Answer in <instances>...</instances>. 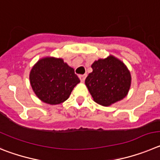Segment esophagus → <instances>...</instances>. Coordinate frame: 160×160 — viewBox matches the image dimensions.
Returning <instances> with one entry per match:
<instances>
[{
	"label": "esophagus",
	"instance_id": "34e87169",
	"mask_svg": "<svg viewBox=\"0 0 160 160\" xmlns=\"http://www.w3.org/2000/svg\"><path fill=\"white\" fill-rule=\"evenodd\" d=\"M86 77H87V75H80V77H80V81H81V82L84 81V80H85Z\"/></svg>",
	"mask_w": 160,
	"mask_h": 160
}]
</instances>
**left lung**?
I'll use <instances>...</instances> for the list:
<instances>
[{"instance_id": "8db88e82", "label": "left lung", "mask_w": 160, "mask_h": 160, "mask_svg": "<svg viewBox=\"0 0 160 160\" xmlns=\"http://www.w3.org/2000/svg\"><path fill=\"white\" fill-rule=\"evenodd\" d=\"M85 84L95 102L109 106L123 100L131 87V73L121 60L113 56L96 60Z\"/></svg>"}]
</instances>
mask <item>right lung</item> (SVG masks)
Returning a JSON list of instances; mask_svg holds the SVG:
<instances>
[{"label":"right lung","mask_w":160,"mask_h":160,"mask_svg":"<svg viewBox=\"0 0 160 160\" xmlns=\"http://www.w3.org/2000/svg\"><path fill=\"white\" fill-rule=\"evenodd\" d=\"M32 88L46 103L59 104L68 100L80 79L60 58L45 57L37 61L29 75Z\"/></svg>","instance_id":"1"}]
</instances>
